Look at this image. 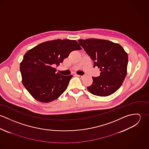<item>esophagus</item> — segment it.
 <instances>
[{"label": "esophagus", "mask_w": 149, "mask_h": 149, "mask_svg": "<svg viewBox=\"0 0 149 149\" xmlns=\"http://www.w3.org/2000/svg\"><path fill=\"white\" fill-rule=\"evenodd\" d=\"M77 77H79V78H80V79H81V78H83V76H81V75H79V74H76V75Z\"/></svg>", "instance_id": "obj_1"}]
</instances>
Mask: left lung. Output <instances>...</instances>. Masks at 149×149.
<instances>
[{
	"mask_svg": "<svg viewBox=\"0 0 149 149\" xmlns=\"http://www.w3.org/2000/svg\"><path fill=\"white\" fill-rule=\"evenodd\" d=\"M79 42L93 61V67L100 68L99 77H93L87 87L93 95L107 96L115 92L123 84L127 74L128 55L119 44L110 41L90 38Z\"/></svg>",
	"mask_w": 149,
	"mask_h": 149,
	"instance_id": "1",
	"label": "left lung"
}]
</instances>
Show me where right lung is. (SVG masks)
Listing matches in <instances>:
<instances>
[{"label":"right lung","mask_w":149,"mask_h":149,"mask_svg":"<svg viewBox=\"0 0 149 149\" xmlns=\"http://www.w3.org/2000/svg\"><path fill=\"white\" fill-rule=\"evenodd\" d=\"M75 40H56L41 43L27 51L20 64L22 84L37 100L49 103L66 89L72 75L63 76L54 67L73 50H80Z\"/></svg>","instance_id":"obj_1"}]
</instances>
